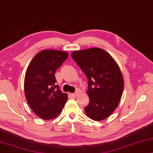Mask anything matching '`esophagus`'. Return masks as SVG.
<instances>
[{"label":"esophagus","mask_w":153,"mask_h":153,"mask_svg":"<svg viewBox=\"0 0 153 153\" xmlns=\"http://www.w3.org/2000/svg\"><path fill=\"white\" fill-rule=\"evenodd\" d=\"M71 95V97H73V98H76V96L78 95V92H76V93H74V94H70Z\"/></svg>","instance_id":"1"}]
</instances>
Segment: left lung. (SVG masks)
Segmentation results:
<instances>
[{"label":"left lung","instance_id":"8db88e82","mask_svg":"<svg viewBox=\"0 0 153 153\" xmlns=\"http://www.w3.org/2000/svg\"><path fill=\"white\" fill-rule=\"evenodd\" d=\"M71 57L88 79L89 103L85 107L86 114L94 120L105 119L117 108L123 94L124 82L119 66L99 48L74 51Z\"/></svg>","mask_w":153,"mask_h":153}]
</instances>
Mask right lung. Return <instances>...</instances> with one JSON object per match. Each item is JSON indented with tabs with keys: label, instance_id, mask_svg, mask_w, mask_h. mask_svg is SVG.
<instances>
[{
	"label": "right lung",
	"instance_id": "obj_1",
	"mask_svg": "<svg viewBox=\"0 0 153 153\" xmlns=\"http://www.w3.org/2000/svg\"><path fill=\"white\" fill-rule=\"evenodd\" d=\"M68 57V53L44 50L37 53L25 73L24 91L27 102L33 112L41 119L57 117L68 100L56 84V71Z\"/></svg>",
	"mask_w": 153,
	"mask_h": 153
}]
</instances>
